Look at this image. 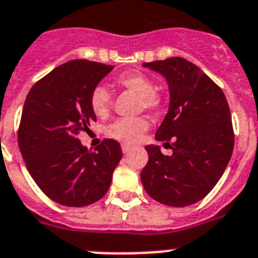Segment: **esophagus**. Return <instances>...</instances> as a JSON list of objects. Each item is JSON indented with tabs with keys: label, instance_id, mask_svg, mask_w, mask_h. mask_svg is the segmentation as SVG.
<instances>
[{
	"label": "esophagus",
	"instance_id": "34e87169",
	"mask_svg": "<svg viewBox=\"0 0 258 258\" xmlns=\"http://www.w3.org/2000/svg\"><path fill=\"white\" fill-rule=\"evenodd\" d=\"M131 150H133V146L124 145V143H123V145H121V151H123V153H124V154L130 153V151H131Z\"/></svg>",
	"mask_w": 258,
	"mask_h": 258
}]
</instances>
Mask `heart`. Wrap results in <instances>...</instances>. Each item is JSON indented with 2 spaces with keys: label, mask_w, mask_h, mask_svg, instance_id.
<instances>
[{
  "label": "heart",
  "mask_w": 258,
  "mask_h": 258,
  "mask_svg": "<svg viewBox=\"0 0 258 258\" xmlns=\"http://www.w3.org/2000/svg\"><path fill=\"white\" fill-rule=\"evenodd\" d=\"M116 84L119 87L139 95L141 108L155 111L161 107L162 99L154 91L153 80L147 75L139 71H131L117 76ZM89 107L92 112L99 117H105L109 113L111 107V93L105 87L96 86L89 93ZM149 128V120L143 116L121 117L109 125L107 133L111 138L124 143L134 145L137 143L143 134Z\"/></svg>",
  "instance_id": "b5f03b06"
}]
</instances>
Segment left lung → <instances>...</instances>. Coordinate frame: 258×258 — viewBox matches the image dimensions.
Returning <instances> with one entry per match:
<instances>
[{
  "label": "left lung",
  "mask_w": 258,
  "mask_h": 258,
  "mask_svg": "<svg viewBox=\"0 0 258 258\" xmlns=\"http://www.w3.org/2000/svg\"><path fill=\"white\" fill-rule=\"evenodd\" d=\"M145 67L169 83V112L155 138L165 145L171 141L172 154L167 157L159 146H146L149 162L141 172L142 183L153 200L183 208L208 196L230 161V109L222 89L186 58L170 57Z\"/></svg>",
  "instance_id": "obj_1"
}]
</instances>
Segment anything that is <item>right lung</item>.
I'll use <instances>...</instances> for the list:
<instances>
[{"mask_svg": "<svg viewBox=\"0 0 258 258\" xmlns=\"http://www.w3.org/2000/svg\"><path fill=\"white\" fill-rule=\"evenodd\" d=\"M112 68L89 60L64 62L40 79L24 103L17 139L26 169L46 197L64 206L101 200L121 159L113 139L105 138L93 151L79 139L96 120L89 93Z\"/></svg>", "mask_w": 258, "mask_h": 258, "instance_id": "obj_1", "label": "right lung"}]
</instances>
